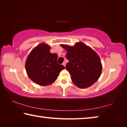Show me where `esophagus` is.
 <instances>
[{
  "label": "esophagus",
  "instance_id": "34e87169",
  "mask_svg": "<svg viewBox=\"0 0 127 127\" xmlns=\"http://www.w3.org/2000/svg\"><path fill=\"white\" fill-rule=\"evenodd\" d=\"M63 65L65 66V65H66V63H65V62H64L63 63Z\"/></svg>",
  "mask_w": 127,
  "mask_h": 127
}]
</instances>
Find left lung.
Here are the masks:
<instances>
[{"label": "left lung", "instance_id": "left-lung-1", "mask_svg": "<svg viewBox=\"0 0 127 127\" xmlns=\"http://www.w3.org/2000/svg\"><path fill=\"white\" fill-rule=\"evenodd\" d=\"M67 51L66 69L71 76L74 84L81 89L91 86L98 80L101 74L102 64L97 54L81 42L74 46L61 45Z\"/></svg>", "mask_w": 127, "mask_h": 127}]
</instances>
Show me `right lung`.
<instances>
[{
  "mask_svg": "<svg viewBox=\"0 0 127 127\" xmlns=\"http://www.w3.org/2000/svg\"><path fill=\"white\" fill-rule=\"evenodd\" d=\"M51 47L41 43L34 48L26 61V70L29 78L40 86L53 83L65 67L57 63L58 55L50 52Z\"/></svg>",
  "mask_w": 127,
  "mask_h": 127,
  "instance_id": "obj_1",
  "label": "right lung"
}]
</instances>
